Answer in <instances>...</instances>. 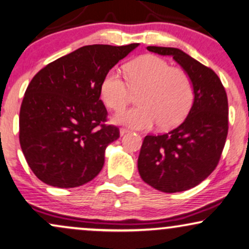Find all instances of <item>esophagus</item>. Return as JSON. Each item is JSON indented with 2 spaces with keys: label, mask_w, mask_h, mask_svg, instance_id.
<instances>
[{
  "label": "esophagus",
  "mask_w": 249,
  "mask_h": 249,
  "mask_svg": "<svg viewBox=\"0 0 249 249\" xmlns=\"http://www.w3.org/2000/svg\"><path fill=\"white\" fill-rule=\"evenodd\" d=\"M128 130H126V128H121V130H119V134H121V137H123V135H125L126 133H128Z\"/></svg>",
  "instance_id": "obj_1"
}]
</instances>
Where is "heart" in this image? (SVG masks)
Masks as SVG:
<instances>
[{"mask_svg": "<svg viewBox=\"0 0 249 249\" xmlns=\"http://www.w3.org/2000/svg\"><path fill=\"white\" fill-rule=\"evenodd\" d=\"M127 80L118 71L106 74L101 97L108 108L121 110L133 92L140 106L118 112L112 123L133 128L149 130L159 123L162 128L177 126L184 121L194 101L191 78L181 69L171 68L168 62L154 55H144L127 65Z\"/></svg>", "mask_w": 249, "mask_h": 249, "instance_id": "b5f03b06", "label": "heart"}]
</instances>
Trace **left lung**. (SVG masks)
Wrapping results in <instances>:
<instances>
[{"mask_svg":"<svg viewBox=\"0 0 249 249\" xmlns=\"http://www.w3.org/2000/svg\"><path fill=\"white\" fill-rule=\"evenodd\" d=\"M147 49L172 56L191 78L194 101L179 126L168 133L144 137L138 170L142 180L157 191H187L218 164L229 130L228 96L218 75L182 50L155 46Z\"/></svg>","mask_w":249,"mask_h":249,"instance_id":"obj_1","label":"left lung"}]
</instances>
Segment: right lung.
<instances>
[{
    "mask_svg": "<svg viewBox=\"0 0 249 249\" xmlns=\"http://www.w3.org/2000/svg\"><path fill=\"white\" fill-rule=\"evenodd\" d=\"M138 46H84L34 75L20 107L19 142L41 181L72 188L100 174L106 148L119 138L117 127L103 124L102 81Z\"/></svg>",
    "mask_w": 249,
    "mask_h": 249,
    "instance_id": "1",
    "label": "right lung"
}]
</instances>
